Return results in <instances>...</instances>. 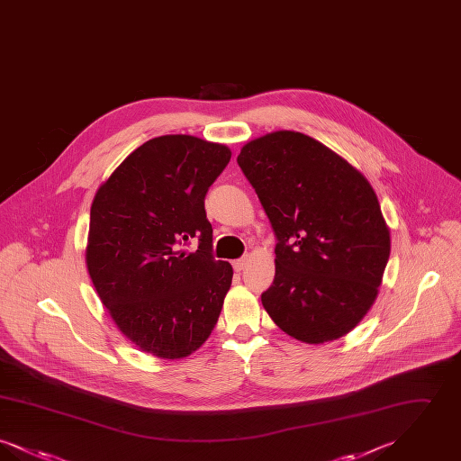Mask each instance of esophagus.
Returning <instances> with one entry per match:
<instances>
[{
	"label": "esophagus",
	"mask_w": 461,
	"mask_h": 461,
	"mask_svg": "<svg viewBox=\"0 0 461 461\" xmlns=\"http://www.w3.org/2000/svg\"><path fill=\"white\" fill-rule=\"evenodd\" d=\"M245 266H247V259H237V261L233 263V269L240 273V271H243V269H245Z\"/></svg>",
	"instance_id": "obj_1"
}]
</instances>
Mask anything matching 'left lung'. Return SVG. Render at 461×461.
I'll return each instance as SVG.
<instances>
[{
	"label": "left lung",
	"mask_w": 461,
	"mask_h": 461,
	"mask_svg": "<svg viewBox=\"0 0 461 461\" xmlns=\"http://www.w3.org/2000/svg\"><path fill=\"white\" fill-rule=\"evenodd\" d=\"M237 160L278 239L264 309L301 342L344 337L373 306L391 254L370 181L318 140L286 130L250 140Z\"/></svg>",
	"instance_id": "obj_1"
}]
</instances>
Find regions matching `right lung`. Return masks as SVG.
Segmentation results:
<instances>
[{"label":"right lung","mask_w":461,"mask_h":461,"mask_svg":"<svg viewBox=\"0 0 461 461\" xmlns=\"http://www.w3.org/2000/svg\"><path fill=\"white\" fill-rule=\"evenodd\" d=\"M230 158L226 145L197 136L152 138L91 202L89 278L117 329L155 357L190 356L218 323L233 267L211 256L203 198ZM195 236L197 253L178 250Z\"/></svg>","instance_id":"1"}]
</instances>
